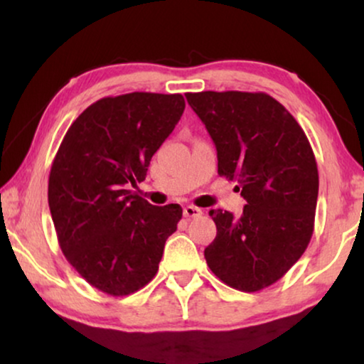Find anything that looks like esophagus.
<instances>
[{
	"label": "esophagus",
	"instance_id": "obj_1",
	"mask_svg": "<svg viewBox=\"0 0 364 364\" xmlns=\"http://www.w3.org/2000/svg\"><path fill=\"white\" fill-rule=\"evenodd\" d=\"M202 215V210L196 205H187L186 208H183V217L187 218H197Z\"/></svg>",
	"mask_w": 364,
	"mask_h": 364
}]
</instances>
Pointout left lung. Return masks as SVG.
<instances>
[{
	"label": "left lung",
	"mask_w": 364,
	"mask_h": 364,
	"mask_svg": "<svg viewBox=\"0 0 364 364\" xmlns=\"http://www.w3.org/2000/svg\"><path fill=\"white\" fill-rule=\"evenodd\" d=\"M217 147L218 176L237 181L247 200L240 217L208 215L217 237L205 248L218 280L253 293L295 265L315 228L318 167L296 119L265 92H187Z\"/></svg>",
	"instance_id": "left-lung-1"
}]
</instances>
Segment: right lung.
Masks as SVG:
<instances>
[{
	"mask_svg": "<svg viewBox=\"0 0 364 364\" xmlns=\"http://www.w3.org/2000/svg\"><path fill=\"white\" fill-rule=\"evenodd\" d=\"M182 94L129 92L81 112L54 156L48 202L59 247L89 285L111 296L141 290L156 277L182 207L151 205L127 191L173 131Z\"/></svg>",
	"mask_w": 364,
	"mask_h": 364,
	"instance_id": "obj_1",
	"label": "right lung"
}]
</instances>
